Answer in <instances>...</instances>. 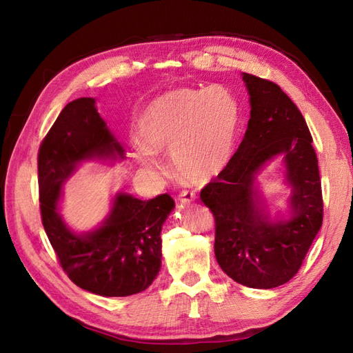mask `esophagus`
<instances>
[{
  "label": "esophagus",
  "mask_w": 353,
  "mask_h": 353,
  "mask_svg": "<svg viewBox=\"0 0 353 353\" xmlns=\"http://www.w3.org/2000/svg\"><path fill=\"white\" fill-rule=\"evenodd\" d=\"M178 199L181 201H184V203H191L193 200H196V193H194V191H191V190H183L178 194Z\"/></svg>",
  "instance_id": "1"
}]
</instances>
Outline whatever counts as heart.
Returning <instances> with one entry per match:
<instances>
[{"label": "heart", "mask_w": 353, "mask_h": 353, "mask_svg": "<svg viewBox=\"0 0 353 353\" xmlns=\"http://www.w3.org/2000/svg\"><path fill=\"white\" fill-rule=\"evenodd\" d=\"M239 122V100L222 85L168 92L141 114L138 128L145 145L135 147L137 157L154 166L156 152L172 153L181 178L208 181L230 162Z\"/></svg>", "instance_id": "heart-1"}]
</instances>
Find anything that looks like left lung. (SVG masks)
Listing matches in <instances>:
<instances>
[{"mask_svg":"<svg viewBox=\"0 0 353 353\" xmlns=\"http://www.w3.org/2000/svg\"><path fill=\"white\" fill-rule=\"evenodd\" d=\"M250 119L239 150L200 199L215 218V256L222 271L252 288L290 281L323 225V191L312 135L297 105L272 81L243 74ZM285 154L292 218L272 223L255 203L254 175Z\"/></svg>","mask_w":353,"mask_h":353,"instance_id":"1","label":"left lung"}]
</instances>
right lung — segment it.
I'll return each instance as SVG.
<instances>
[{
	"mask_svg": "<svg viewBox=\"0 0 353 353\" xmlns=\"http://www.w3.org/2000/svg\"><path fill=\"white\" fill-rule=\"evenodd\" d=\"M123 156L94 99H78L61 110L38 152L42 225L69 279L94 294L121 297L153 283L162 263L160 231L175 201L169 194L140 200L117 194L109 218L92 232H72L57 213L65 181L82 160Z\"/></svg>",
	"mask_w": 353,
	"mask_h": 353,
	"instance_id": "right-lung-1",
	"label": "right lung"
}]
</instances>
